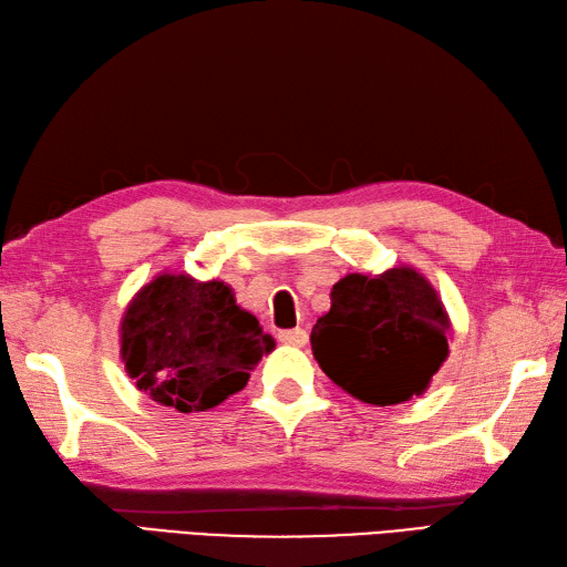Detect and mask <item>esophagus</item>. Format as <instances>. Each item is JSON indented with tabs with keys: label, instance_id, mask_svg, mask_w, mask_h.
I'll return each instance as SVG.
<instances>
[{
	"label": "esophagus",
	"instance_id": "obj_1",
	"mask_svg": "<svg viewBox=\"0 0 567 567\" xmlns=\"http://www.w3.org/2000/svg\"><path fill=\"white\" fill-rule=\"evenodd\" d=\"M279 341L286 343V347H306L308 331L300 329V327H296V329H284V331H279Z\"/></svg>",
	"mask_w": 567,
	"mask_h": 567
}]
</instances>
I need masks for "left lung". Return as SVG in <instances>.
I'll list each match as a JSON object with an SVG mask.
<instances>
[{
	"mask_svg": "<svg viewBox=\"0 0 567 567\" xmlns=\"http://www.w3.org/2000/svg\"><path fill=\"white\" fill-rule=\"evenodd\" d=\"M450 317L413 267L349 274L331 288V308L312 327L317 363L365 404L392 406L423 394L450 353Z\"/></svg>",
	"mask_w": 567,
	"mask_h": 567,
	"instance_id": "obj_1",
	"label": "left lung"
}]
</instances>
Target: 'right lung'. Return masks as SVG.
<instances>
[{"label": "right lung", "mask_w": 567, "mask_h": 567, "mask_svg": "<svg viewBox=\"0 0 567 567\" xmlns=\"http://www.w3.org/2000/svg\"><path fill=\"white\" fill-rule=\"evenodd\" d=\"M122 363L136 388L179 413L218 406L240 392L274 339L224 281L158 274L124 310Z\"/></svg>", "instance_id": "right-lung-1"}]
</instances>
